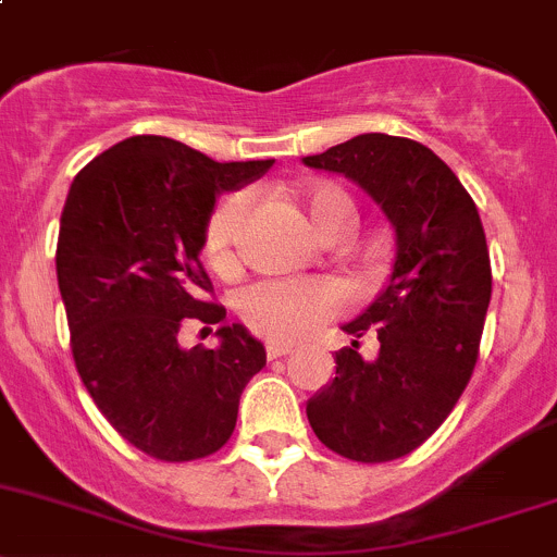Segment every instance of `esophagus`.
Wrapping results in <instances>:
<instances>
[{"instance_id":"esophagus-1","label":"esophagus","mask_w":557,"mask_h":557,"mask_svg":"<svg viewBox=\"0 0 557 557\" xmlns=\"http://www.w3.org/2000/svg\"><path fill=\"white\" fill-rule=\"evenodd\" d=\"M294 354V348L290 345H283V343H267V359H285V356Z\"/></svg>"}]
</instances>
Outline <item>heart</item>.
I'll list each match as a JSON object with an SVG mask.
<instances>
[{
	"label": "heart",
	"instance_id": "1",
	"mask_svg": "<svg viewBox=\"0 0 557 557\" xmlns=\"http://www.w3.org/2000/svg\"><path fill=\"white\" fill-rule=\"evenodd\" d=\"M294 207L305 214L312 234L332 242L350 228L356 203L334 182H312L290 193ZM245 193H228L212 209L203 228V256L220 274L236 269V245L247 218ZM339 296L326 280H261L247 285L236 299L247 329L277 343H296L315 332L334 315Z\"/></svg>",
	"mask_w": 557,
	"mask_h": 557
}]
</instances>
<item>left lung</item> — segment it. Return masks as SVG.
<instances>
[{
	"instance_id": "obj_1",
	"label": "left lung",
	"mask_w": 557,
	"mask_h": 557,
	"mask_svg": "<svg viewBox=\"0 0 557 557\" xmlns=\"http://www.w3.org/2000/svg\"><path fill=\"white\" fill-rule=\"evenodd\" d=\"M305 163L364 187L397 231L392 283L343 326L356 339L307 419L345 460H399L446 422L476 367L493 294L482 220L455 171L410 138L364 133ZM364 333L382 343L372 362L358 354Z\"/></svg>"
}]
</instances>
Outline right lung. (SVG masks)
<instances>
[{
	"label": "right lung",
	"instance_id": "add662e5",
	"mask_svg": "<svg viewBox=\"0 0 557 557\" xmlns=\"http://www.w3.org/2000/svg\"><path fill=\"white\" fill-rule=\"evenodd\" d=\"M272 163H218L165 135H133L97 154L64 201L57 280L75 370L108 424L160 462L223 449L267 364L242 323L218 329L220 348L187 350L180 334L225 318L198 258L214 196Z\"/></svg>",
	"mask_w": 557,
	"mask_h": 557
}]
</instances>
